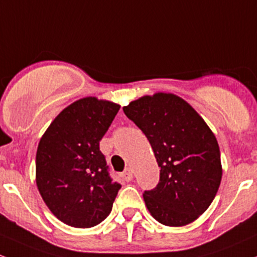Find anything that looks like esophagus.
Here are the masks:
<instances>
[{"mask_svg": "<svg viewBox=\"0 0 257 257\" xmlns=\"http://www.w3.org/2000/svg\"><path fill=\"white\" fill-rule=\"evenodd\" d=\"M121 178L124 181H132L133 180V170L132 169H125L121 172Z\"/></svg>", "mask_w": 257, "mask_h": 257, "instance_id": "1", "label": "esophagus"}]
</instances>
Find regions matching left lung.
Instances as JSON below:
<instances>
[{
  "label": "left lung",
  "mask_w": 257,
  "mask_h": 257,
  "mask_svg": "<svg viewBox=\"0 0 257 257\" xmlns=\"http://www.w3.org/2000/svg\"><path fill=\"white\" fill-rule=\"evenodd\" d=\"M149 140L160 181L145 191V204L159 223L182 226L203 214L221 180L220 151L203 118L185 99L159 92L123 107Z\"/></svg>",
  "instance_id": "1"
}]
</instances>
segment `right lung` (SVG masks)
Listing matches in <instances>:
<instances>
[{
	"instance_id": "right-lung-1",
	"label": "right lung",
	"mask_w": 257,
	"mask_h": 257,
	"mask_svg": "<svg viewBox=\"0 0 257 257\" xmlns=\"http://www.w3.org/2000/svg\"><path fill=\"white\" fill-rule=\"evenodd\" d=\"M120 106L96 97L59 113L40 139L36 180L54 215L75 228H91L108 217L121 186L108 172L99 142Z\"/></svg>"
}]
</instances>
